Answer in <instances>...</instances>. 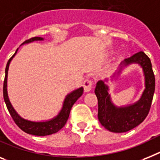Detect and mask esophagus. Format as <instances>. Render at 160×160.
<instances>
[{
    "instance_id": "34e87169",
    "label": "esophagus",
    "mask_w": 160,
    "mask_h": 160,
    "mask_svg": "<svg viewBox=\"0 0 160 160\" xmlns=\"http://www.w3.org/2000/svg\"><path fill=\"white\" fill-rule=\"evenodd\" d=\"M83 86H84V89L85 92H89V91L92 89V80H90V79H86V80L84 81Z\"/></svg>"
}]
</instances>
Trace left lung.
I'll list each match as a JSON object with an SVG mask.
<instances>
[{"mask_svg":"<svg viewBox=\"0 0 160 160\" xmlns=\"http://www.w3.org/2000/svg\"><path fill=\"white\" fill-rule=\"evenodd\" d=\"M138 63L143 69L145 76V88L141 98L132 105L117 107L112 103L108 92V86L102 80L97 83L95 94L98 102V117L101 124L113 132H124L132 129L143 122L151 109L155 92V79L151 59L144 52L140 51L123 61L128 66ZM121 70V68H120Z\"/></svg>","mask_w":160,"mask_h":160,"instance_id":"8db88e82","label":"left lung"}]
</instances>
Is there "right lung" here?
I'll return each mask as SVG.
<instances>
[{
  "label": "right lung",
  "mask_w": 160,
  "mask_h": 160,
  "mask_svg": "<svg viewBox=\"0 0 160 160\" xmlns=\"http://www.w3.org/2000/svg\"><path fill=\"white\" fill-rule=\"evenodd\" d=\"M44 39L42 37H32V38L27 40L26 41H24L22 44H28V43H31L32 41H43ZM18 49L16 50L14 54L9 59L5 68V80H4V85H3V96L4 100L6 104L7 109L9 111V114L11 115L12 119H14V121L15 123L19 127V128L23 131V132H27L28 134H32V135H35V136H47V135H50V134L55 133V132H58L62 127L66 124L67 121H68V117H69L70 111L72 109V106L74 105V103L76 102L77 99L80 98L81 95L83 94L84 92V88H79L76 90L73 91L71 93L67 95L65 100H64L63 106L62 108L58 113V115L56 117L53 118L50 120L44 122H34L30 121L28 119H25L22 118L15 111L14 109V107H12L11 103L9 102V98H8L7 93V76H8V70H9V66L10 62H11L12 58L14 57V55L16 54Z\"/></svg>",
  "instance_id": "add662e5"
}]
</instances>
